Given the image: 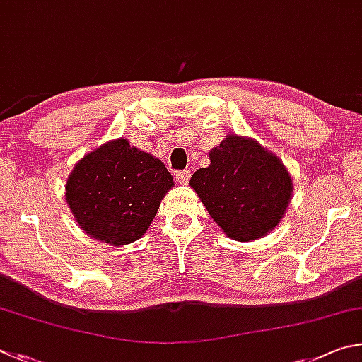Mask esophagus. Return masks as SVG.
<instances>
[{
    "label": "esophagus",
    "mask_w": 362,
    "mask_h": 362,
    "mask_svg": "<svg viewBox=\"0 0 362 362\" xmlns=\"http://www.w3.org/2000/svg\"><path fill=\"white\" fill-rule=\"evenodd\" d=\"M189 180H191V171L189 170H181L176 173V181L180 182V185H187Z\"/></svg>",
    "instance_id": "1"
}]
</instances>
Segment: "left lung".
<instances>
[{
	"instance_id": "left-lung-1",
	"label": "left lung",
	"mask_w": 362,
	"mask_h": 362,
	"mask_svg": "<svg viewBox=\"0 0 362 362\" xmlns=\"http://www.w3.org/2000/svg\"><path fill=\"white\" fill-rule=\"evenodd\" d=\"M210 167L191 177V187L229 238L251 242L278 226L293 195L283 162L252 138L229 135L210 151Z\"/></svg>"
}]
</instances>
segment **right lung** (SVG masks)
Masks as SVG:
<instances>
[{
  "label": "right lung",
  "mask_w": 362,
  "mask_h": 362,
  "mask_svg": "<svg viewBox=\"0 0 362 362\" xmlns=\"http://www.w3.org/2000/svg\"><path fill=\"white\" fill-rule=\"evenodd\" d=\"M171 187L173 176L157 157L119 138L74 165L65 197L82 230L120 246L144 235Z\"/></svg>",
  "instance_id": "1"
}]
</instances>
